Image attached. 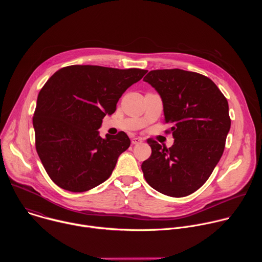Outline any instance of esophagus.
I'll return each mask as SVG.
<instances>
[{
  "label": "esophagus",
  "instance_id": "34e87169",
  "mask_svg": "<svg viewBox=\"0 0 262 262\" xmlns=\"http://www.w3.org/2000/svg\"><path fill=\"white\" fill-rule=\"evenodd\" d=\"M132 143H133L134 145L141 144V143H143V139H141V138H134V139L132 140Z\"/></svg>",
  "mask_w": 262,
  "mask_h": 262
}]
</instances>
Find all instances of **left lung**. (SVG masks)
<instances>
[{
    "label": "left lung",
    "instance_id": "left-lung-1",
    "mask_svg": "<svg viewBox=\"0 0 262 262\" xmlns=\"http://www.w3.org/2000/svg\"><path fill=\"white\" fill-rule=\"evenodd\" d=\"M160 94L174 144L148 140L152 154L142 164L148 184L170 197H184L204 184L219 163L230 129L228 101L216 85L197 72L151 70L143 80Z\"/></svg>",
    "mask_w": 262,
    "mask_h": 262
}]
</instances>
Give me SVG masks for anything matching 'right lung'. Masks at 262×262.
I'll use <instances>...</instances> for the list:
<instances>
[{"label": "right lung", "mask_w": 262, "mask_h": 262, "mask_svg": "<svg viewBox=\"0 0 262 262\" xmlns=\"http://www.w3.org/2000/svg\"><path fill=\"white\" fill-rule=\"evenodd\" d=\"M147 70L72 65L55 72L37 97L33 117L36 150L51 179L73 193L91 190L113 172L130 145L123 132L99 130L103 117Z\"/></svg>", "instance_id": "1"}]
</instances>
